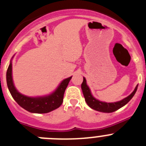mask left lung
I'll return each mask as SVG.
<instances>
[{"label":"left lung","mask_w":146,"mask_h":146,"mask_svg":"<svg viewBox=\"0 0 146 146\" xmlns=\"http://www.w3.org/2000/svg\"><path fill=\"white\" fill-rule=\"evenodd\" d=\"M81 88L85 98V100H86V103H87L89 107L97 111H100V112L112 113L122 108L123 106H125V104H127L131 100V99L133 97L135 92H136L137 88H138V85L135 88L133 93L131 95H129L128 97L125 98L120 100V101L115 102V103H106V102L100 101L99 100L95 98L92 96L90 88L87 86L86 80L85 78H83V81L81 84Z\"/></svg>","instance_id":"1"}]
</instances>
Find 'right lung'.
Here are the masks:
<instances>
[{"label": "right lung", "instance_id": "add662e5", "mask_svg": "<svg viewBox=\"0 0 146 146\" xmlns=\"http://www.w3.org/2000/svg\"><path fill=\"white\" fill-rule=\"evenodd\" d=\"M72 76L64 79L51 94L34 98L24 96L15 88L12 77V60H11L6 73L7 86L12 97L23 108L33 113H47L60 107L63 103L65 90Z\"/></svg>", "mask_w": 146, "mask_h": 146}]
</instances>
